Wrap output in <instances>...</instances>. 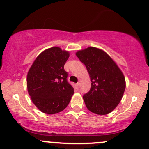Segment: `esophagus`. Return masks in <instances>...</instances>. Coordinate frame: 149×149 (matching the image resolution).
I'll list each match as a JSON object with an SVG mask.
<instances>
[{"instance_id":"obj_1","label":"esophagus","mask_w":149,"mask_h":149,"mask_svg":"<svg viewBox=\"0 0 149 149\" xmlns=\"http://www.w3.org/2000/svg\"><path fill=\"white\" fill-rule=\"evenodd\" d=\"M80 85H81V83L78 82V83H77V84H76V86H77L78 88H79V87H80Z\"/></svg>"}]
</instances>
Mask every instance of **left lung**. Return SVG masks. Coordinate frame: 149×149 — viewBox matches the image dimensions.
I'll list each match as a JSON object with an SVG mask.
<instances>
[{
    "label": "left lung",
    "instance_id": "obj_1",
    "mask_svg": "<svg viewBox=\"0 0 149 149\" xmlns=\"http://www.w3.org/2000/svg\"><path fill=\"white\" fill-rule=\"evenodd\" d=\"M76 55L89 73L91 88L83 95L85 104L93 113L104 115L118 105L126 88L125 78L117 63L100 49L90 47Z\"/></svg>",
    "mask_w": 149,
    "mask_h": 149
}]
</instances>
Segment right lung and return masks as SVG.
<instances>
[{"instance_id":"add662e5","label":"right lung","mask_w":149,"mask_h":149,"mask_svg":"<svg viewBox=\"0 0 149 149\" xmlns=\"http://www.w3.org/2000/svg\"><path fill=\"white\" fill-rule=\"evenodd\" d=\"M69 56L68 51L52 47L40 54L29 69L28 93L32 102L44 113L54 114L63 111L74 93L63 68Z\"/></svg>"}]
</instances>
